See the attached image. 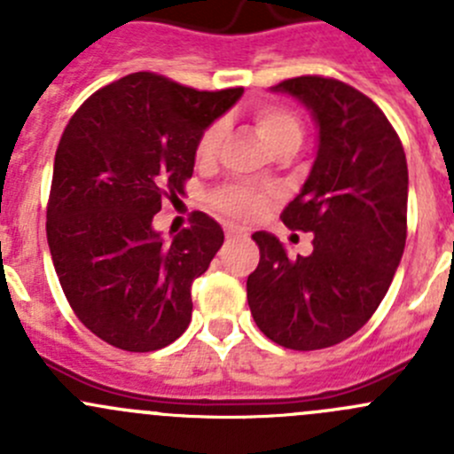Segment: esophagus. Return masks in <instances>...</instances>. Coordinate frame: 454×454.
Returning a JSON list of instances; mask_svg holds the SVG:
<instances>
[{
    "label": "esophagus",
    "mask_w": 454,
    "mask_h": 454,
    "mask_svg": "<svg viewBox=\"0 0 454 454\" xmlns=\"http://www.w3.org/2000/svg\"><path fill=\"white\" fill-rule=\"evenodd\" d=\"M244 228H239V226H226V237H239V235H244Z\"/></svg>",
    "instance_id": "esophagus-1"
}]
</instances>
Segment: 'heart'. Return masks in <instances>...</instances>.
<instances>
[{"instance_id":"1","label":"heart","mask_w":454,"mask_h":454,"mask_svg":"<svg viewBox=\"0 0 454 454\" xmlns=\"http://www.w3.org/2000/svg\"><path fill=\"white\" fill-rule=\"evenodd\" d=\"M253 122L261 138L268 142L274 151H281L287 145H299L303 136L301 118L290 107L278 103H261L253 109ZM223 140L222 122H210L200 134L195 142V162L206 167L213 164L217 158L219 145ZM268 195L256 193V191L244 189V186H226L219 193H215L213 204L223 213L239 219H254L268 206Z\"/></svg>"}]
</instances>
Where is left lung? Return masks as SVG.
Returning a JSON list of instances; mask_svg holds the SVG:
<instances>
[{"mask_svg": "<svg viewBox=\"0 0 454 454\" xmlns=\"http://www.w3.org/2000/svg\"><path fill=\"white\" fill-rule=\"evenodd\" d=\"M303 100L318 122V153L301 193L283 208L292 231L314 232L312 254L290 259L254 232L248 277L256 327L286 349L314 351L354 336L382 303L406 244L409 168L382 109L356 87L308 74L272 87Z\"/></svg>", "mask_w": 454, "mask_h": 454, "instance_id": "obj_1", "label": "left lung"}]
</instances>
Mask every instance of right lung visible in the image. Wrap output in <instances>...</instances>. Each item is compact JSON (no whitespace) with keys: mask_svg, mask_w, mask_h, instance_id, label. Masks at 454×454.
<instances>
[{"mask_svg":"<svg viewBox=\"0 0 454 454\" xmlns=\"http://www.w3.org/2000/svg\"><path fill=\"white\" fill-rule=\"evenodd\" d=\"M241 87L200 91L155 72L100 87L67 122L48 198L50 254L67 303L125 351L171 345L191 323V286L223 244L213 217L162 241L151 222L193 176L200 134Z\"/></svg>","mask_w":454,"mask_h":454,"instance_id":"1","label":"right lung"}]
</instances>
